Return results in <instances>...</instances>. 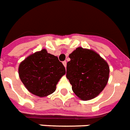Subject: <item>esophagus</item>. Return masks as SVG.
<instances>
[{
    "label": "esophagus",
    "mask_w": 130,
    "mask_h": 130,
    "mask_svg": "<svg viewBox=\"0 0 130 130\" xmlns=\"http://www.w3.org/2000/svg\"><path fill=\"white\" fill-rule=\"evenodd\" d=\"M63 65L65 66V67H67V62H66V61H63Z\"/></svg>",
    "instance_id": "34e87169"
}]
</instances>
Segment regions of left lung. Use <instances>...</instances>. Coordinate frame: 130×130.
<instances>
[{"instance_id":"1","label":"left lung","mask_w":130,"mask_h":130,"mask_svg":"<svg viewBox=\"0 0 130 130\" xmlns=\"http://www.w3.org/2000/svg\"><path fill=\"white\" fill-rule=\"evenodd\" d=\"M66 77L76 95L83 101L96 98L106 86L108 64L93 50L77 47L69 55Z\"/></svg>"}]
</instances>
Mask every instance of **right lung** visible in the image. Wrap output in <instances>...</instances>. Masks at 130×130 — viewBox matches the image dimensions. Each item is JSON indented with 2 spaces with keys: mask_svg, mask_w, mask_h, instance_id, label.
Returning <instances> with one entry per match:
<instances>
[{
  "mask_svg": "<svg viewBox=\"0 0 130 130\" xmlns=\"http://www.w3.org/2000/svg\"><path fill=\"white\" fill-rule=\"evenodd\" d=\"M65 73L58 57L47 53L45 49L27 56L18 67L19 76L26 89L40 98L53 93Z\"/></svg>",
  "mask_w": 130,
  "mask_h": 130,
  "instance_id": "right-lung-1",
  "label": "right lung"
}]
</instances>
